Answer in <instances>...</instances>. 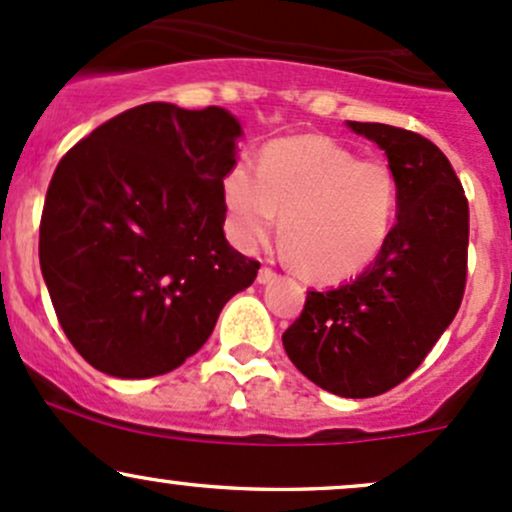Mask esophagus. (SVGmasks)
I'll return each mask as SVG.
<instances>
[{"instance_id":"obj_1","label":"esophagus","mask_w":512,"mask_h":512,"mask_svg":"<svg viewBox=\"0 0 512 512\" xmlns=\"http://www.w3.org/2000/svg\"><path fill=\"white\" fill-rule=\"evenodd\" d=\"M271 280H276V271L268 266H263L261 271H258V283H271Z\"/></svg>"}]
</instances>
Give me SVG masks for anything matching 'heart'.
<instances>
[{"label":"heart","instance_id":"1","mask_svg":"<svg viewBox=\"0 0 512 512\" xmlns=\"http://www.w3.org/2000/svg\"><path fill=\"white\" fill-rule=\"evenodd\" d=\"M224 227L254 251L278 227L305 276L344 280L376 261L398 210V180L381 158H359L327 136H290L261 148L256 170L234 163L222 178Z\"/></svg>","mask_w":512,"mask_h":512}]
</instances>
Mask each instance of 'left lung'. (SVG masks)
I'll list each match as a JSON object with an SVG mask.
<instances>
[{"label": "left lung", "mask_w": 512, "mask_h": 512, "mask_svg": "<svg viewBox=\"0 0 512 512\" xmlns=\"http://www.w3.org/2000/svg\"><path fill=\"white\" fill-rule=\"evenodd\" d=\"M349 129L386 151L398 180V217L361 276L322 293L307 290L283 346L315 386L342 398H373L425 361L459 310L469 202L430 139L388 124L349 122Z\"/></svg>", "instance_id": "1"}]
</instances>
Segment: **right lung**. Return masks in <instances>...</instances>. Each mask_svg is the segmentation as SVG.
<instances>
[{
	"label": "right lung",
	"mask_w": 512,
	"mask_h": 512,
	"mask_svg": "<svg viewBox=\"0 0 512 512\" xmlns=\"http://www.w3.org/2000/svg\"><path fill=\"white\" fill-rule=\"evenodd\" d=\"M239 136L222 107L148 102L60 158L38 258L65 337L97 371H173L254 283L261 263L232 249L222 229V178Z\"/></svg>",
	"instance_id": "add662e5"
}]
</instances>
